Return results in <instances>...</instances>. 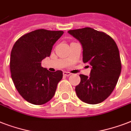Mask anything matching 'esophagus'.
<instances>
[{"label": "esophagus", "mask_w": 131, "mask_h": 131, "mask_svg": "<svg viewBox=\"0 0 131 131\" xmlns=\"http://www.w3.org/2000/svg\"><path fill=\"white\" fill-rule=\"evenodd\" d=\"M63 75H64V76H66V77H69V76L71 75V73H69V72L64 71L63 72Z\"/></svg>", "instance_id": "obj_1"}]
</instances>
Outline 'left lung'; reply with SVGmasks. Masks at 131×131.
<instances>
[{
  "label": "left lung",
  "instance_id": "1",
  "mask_svg": "<svg viewBox=\"0 0 131 131\" xmlns=\"http://www.w3.org/2000/svg\"><path fill=\"white\" fill-rule=\"evenodd\" d=\"M68 32L81 43L83 62L91 66L90 75H80L81 82L75 87L77 96L88 104L104 101L116 87L122 64L116 42L103 32L84 28Z\"/></svg>",
  "mask_w": 131,
  "mask_h": 131
}]
</instances>
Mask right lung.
Here are the masks:
<instances>
[{
	"label": "right lung",
	"mask_w": 131,
	"mask_h": 131,
	"mask_svg": "<svg viewBox=\"0 0 131 131\" xmlns=\"http://www.w3.org/2000/svg\"><path fill=\"white\" fill-rule=\"evenodd\" d=\"M61 30L39 29L21 36L13 45L10 58L11 78L22 97L34 105L52 99L62 71L50 72L41 61L51 54L53 44L63 35Z\"/></svg>",
	"instance_id": "obj_1"
}]
</instances>
